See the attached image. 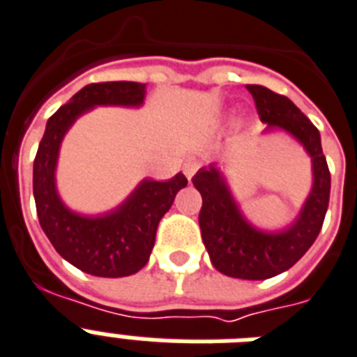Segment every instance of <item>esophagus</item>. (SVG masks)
I'll use <instances>...</instances> for the list:
<instances>
[{
    "mask_svg": "<svg viewBox=\"0 0 357 357\" xmlns=\"http://www.w3.org/2000/svg\"><path fill=\"white\" fill-rule=\"evenodd\" d=\"M199 169V161L198 159H194V158H188L187 161L183 163V172L185 176H187V179L190 181L192 179V176L196 174V170Z\"/></svg>",
    "mask_w": 357,
    "mask_h": 357,
    "instance_id": "1",
    "label": "esophagus"
}]
</instances>
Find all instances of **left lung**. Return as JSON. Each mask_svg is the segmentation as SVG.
Instances as JSON below:
<instances>
[{
    "label": "left lung",
    "mask_w": 357,
    "mask_h": 357,
    "mask_svg": "<svg viewBox=\"0 0 357 357\" xmlns=\"http://www.w3.org/2000/svg\"><path fill=\"white\" fill-rule=\"evenodd\" d=\"M264 133L282 132L295 139L312 161V188L289 224L269 231L251 224L234 198L224 170L216 163L202 167L192 178L204 199L199 211L202 240L220 273L244 280L271 279L303 257L323 227L330 199V172L321 146V133L288 97L249 84Z\"/></svg>",
    "instance_id": "obj_1"
}]
</instances>
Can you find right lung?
<instances>
[{"mask_svg": "<svg viewBox=\"0 0 357 357\" xmlns=\"http://www.w3.org/2000/svg\"><path fill=\"white\" fill-rule=\"evenodd\" d=\"M146 84L102 82L84 86L47 121L33 169V192L43 233L62 259L84 273L119 279L143 269L155 242L159 220L187 187L183 174L167 181L144 178L106 213L84 214L66 205L56 187L60 146L77 119L97 106L141 108Z\"/></svg>", "mask_w": 357, "mask_h": 357, "instance_id": "right-lung-1", "label": "right lung"}]
</instances>
